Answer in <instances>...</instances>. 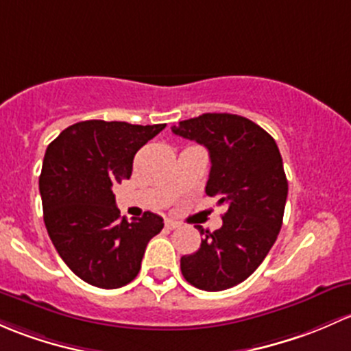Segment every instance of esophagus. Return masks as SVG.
<instances>
[{
  "label": "esophagus",
  "mask_w": 351,
  "mask_h": 351,
  "mask_svg": "<svg viewBox=\"0 0 351 351\" xmlns=\"http://www.w3.org/2000/svg\"><path fill=\"white\" fill-rule=\"evenodd\" d=\"M179 223L177 221H174V219H167V221H165V228L167 230H176V228H179Z\"/></svg>",
  "instance_id": "obj_1"
}]
</instances>
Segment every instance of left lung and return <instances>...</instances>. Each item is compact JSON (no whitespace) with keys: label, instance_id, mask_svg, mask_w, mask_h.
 Returning a JSON list of instances; mask_svg holds the SVG:
<instances>
[{"label":"left lung","instance_id":"1","mask_svg":"<svg viewBox=\"0 0 351 351\" xmlns=\"http://www.w3.org/2000/svg\"><path fill=\"white\" fill-rule=\"evenodd\" d=\"M172 132L208 149L206 194L228 206L219 230L196 226L204 240L180 258V270L194 287L225 291L248 279L276 243L289 189L282 157L265 130L238 114L204 113Z\"/></svg>","mask_w":351,"mask_h":351}]
</instances>
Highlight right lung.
I'll list each match as a JSON object with an SVG mask.
<instances>
[{
	"label": "right lung",
	"instance_id": "obj_1",
	"mask_svg": "<svg viewBox=\"0 0 351 351\" xmlns=\"http://www.w3.org/2000/svg\"><path fill=\"white\" fill-rule=\"evenodd\" d=\"M164 128L79 121L47 147L38 179L43 221L60 258L84 282L101 289L132 282L147 243L164 228L150 211L126 221L113 194V186L132 176L136 152Z\"/></svg>",
	"mask_w": 351,
	"mask_h": 351
}]
</instances>
